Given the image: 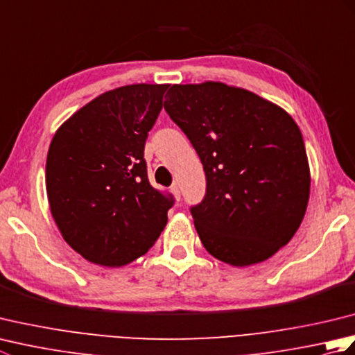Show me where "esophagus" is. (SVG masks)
I'll return each instance as SVG.
<instances>
[{"instance_id": "34e87169", "label": "esophagus", "mask_w": 355, "mask_h": 355, "mask_svg": "<svg viewBox=\"0 0 355 355\" xmlns=\"http://www.w3.org/2000/svg\"><path fill=\"white\" fill-rule=\"evenodd\" d=\"M171 192L173 195V198H175L177 201H180V187L177 184H172L171 186Z\"/></svg>"}]
</instances>
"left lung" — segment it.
<instances>
[{
	"label": "left lung",
	"mask_w": 355,
	"mask_h": 355,
	"mask_svg": "<svg viewBox=\"0 0 355 355\" xmlns=\"http://www.w3.org/2000/svg\"><path fill=\"white\" fill-rule=\"evenodd\" d=\"M164 110L206 172L205 198L191 207L206 250L245 267L288 244L311 183L302 134L288 112L221 82L172 85Z\"/></svg>",
	"instance_id": "1"
}]
</instances>
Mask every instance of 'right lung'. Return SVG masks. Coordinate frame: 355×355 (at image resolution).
<instances>
[{"label":"right lung","mask_w":355,"mask_h":355,"mask_svg":"<svg viewBox=\"0 0 355 355\" xmlns=\"http://www.w3.org/2000/svg\"><path fill=\"white\" fill-rule=\"evenodd\" d=\"M168 87L135 84L103 93L50 143L45 184L53 220L89 262L126 266L154 245L168 223L173 198L149 184L143 158Z\"/></svg>","instance_id":"right-lung-1"}]
</instances>
